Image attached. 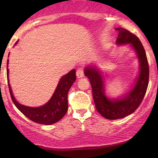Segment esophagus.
Returning <instances> with one entry per match:
<instances>
[{
    "mask_svg": "<svg viewBox=\"0 0 158 158\" xmlns=\"http://www.w3.org/2000/svg\"><path fill=\"white\" fill-rule=\"evenodd\" d=\"M76 75L77 78H81V77H83L84 76V72L83 69L81 68L77 69L76 71Z\"/></svg>",
    "mask_w": 158,
    "mask_h": 158,
    "instance_id": "obj_1",
    "label": "esophagus"
}]
</instances>
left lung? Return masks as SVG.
Segmentation results:
<instances>
[{"label":"left lung","instance_id":"obj_1","mask_svg":"<svg viewBox=\"0 0 158 158\" xmlns=\"http://www.w3.org/2000/svg\"><path fill=\"white\" fill-rule=\"evenodd\" d=\"M118 31L116 44H129L137 56L139 71L130 90L116 98L106 95L103 73L96 64L86 66L84 74L89 79L93 97L98 113L107 119H118L132 114L143 100L149 82V65L146 52L137 36L123 28H116Z\"/></svg>","mask_w":158,"mask_h":158}]
</instances>
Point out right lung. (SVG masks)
<instances>
[{
  "label": "right lung",
  "instance_id": "add662e5",
  "mask_svg": "<svg viewBox=\"0 0 158 158\" xmlns=\"http://www.w3.org/2000/svg\"><path fill=\"white\" fill-rule=\"evenodd\" d=\"M17 43L18 41L15 43V45ZM8 67V59L7 60V79L10 96L15 106L23 115L32 122L45 125L55 124L65 115L68 109V91L76 80L75 70H72L60 78L52 96L45 104L39 107H29L21 104L15 98L9 83V70Z\"/></svg>",
  "mask_w": 158,
  "mask_h": 158
}]
</instances>
